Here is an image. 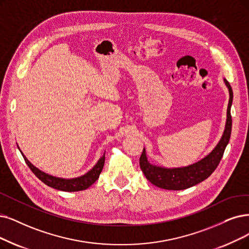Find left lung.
I'll return each instance as SVG.
<instances>
[{
    "label": "left lung",
    "instance_id": "obj_1",
    "mask_svg": "<svg viewBox=\"0 0 249 249\" xmlns=\"http://www.w3.org/2000/svg\"><path fill=\"white\" fill-rule=\"evenodd\" d=\"M225 83L229 89V93H230V100H229L228 105L225 132L216 147L212 153L201 159L200 161L178 168H164L150 164L147 160L146 153L143 149L139 161H140L141 170L149 182H151L156 187L165 189V190H184V189L190 188L204 181L215 171L224 155L225 149L230 141L232 131L231 106L233 102V91L227 79H225Z\"/></svg>",
    "mask_w": 249,
    "mask_h": 249
}]
</instances>
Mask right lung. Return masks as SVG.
<instances>
[{
	"label": "right lung",
	"mask_w": 249,
	"mask_h": 249,
	"mask_svg": "<svg viewBox=\"0 0 249 249\" xmlns=\"http://www.w3.org/2000/svg\"><path fill=\"white\" fill-rule=\"evenodd\" d=\"M24 160L28 167L31 168V171L41 180L43 183H45L47 186L52 187L54 189H57V190H61L65 192H74V191H83L86 190L90 186H92L97 180L99 176H100L104 162H105V154L99 159V161L97 164L92 168V170L87 173L86 175L75 178H71V180H66V178H56L49 176L39 170H37L36 167H35L31 162H29L26 157L22 154Z\"/></svg>",
	"instance_id": "right-lung-1"
}]
</instances>
